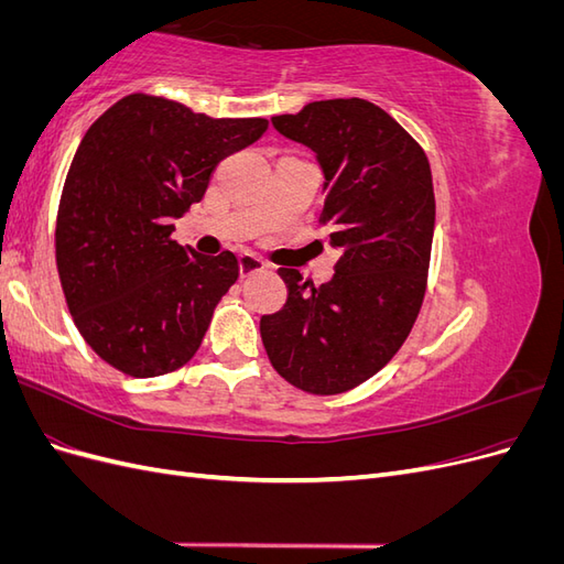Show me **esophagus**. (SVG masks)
I'll list each match as a JSON object with an SVG mask.
<instances>
[{
  "label": "esophagus",
  "mask_w": 564,
  "mask_h": 564,
  "mask_svg": "<svg viewBox=\"0 0 564 564\" xmlns=\"http://www.w3.org/2000/svg\"><path fill=\"white\" fill-rule=\"evenodd\" d=\"M263 268H265V261L261 259V256H256L251 251L240 253V275L242 278H249V275H253V272H259Z\"/></svg>",
  "instance_id": "1"
}]
</instances>
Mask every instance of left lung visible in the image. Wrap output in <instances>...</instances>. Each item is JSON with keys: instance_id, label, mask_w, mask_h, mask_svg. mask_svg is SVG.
I'll return each instance as SVG.
<instances>
[{"instance_id": "8db88e82", "label": "left lung", "mask_w": 564, "mask_h": 564, "mask_svg": "<svg viewBox=\"0 0 564 564\" xmlns=\"http://www.w3.org/2000/svg\"><path fill=\"white\" fill-rule=\"evenodd\" d=\"M322 166L324 209L338 249L319 286L280 268L284 308L261 317L272 367L292 386L336 395L383 369L412 332L429 280L435 195L423 148L365 98L315 100L272 117Z\"/></svg>"}]
</instances>
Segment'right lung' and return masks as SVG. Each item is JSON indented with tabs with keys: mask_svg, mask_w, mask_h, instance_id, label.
Listing matches in <instances>:
<instances>
[{
	"mask_svg": "<svg viewBox=\"0 0 564 564\" xmlns=\"http://www.w3.org/2000/svg\"><path fill=\"white\" fill-rule=\"evenodd\" d=\"M265 129L261 117L214 119L131 94L84 133L61 195L56 263L79 334L115 369L150 379L197 352L240 263L181 247L172 220Z\"/></svg>",
	"mask_w": 564,
	"mask_h": 564,
	"instance_id": "obj_1",
	"label": "right lung"
}]
</instances>
